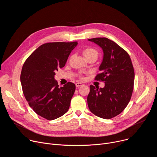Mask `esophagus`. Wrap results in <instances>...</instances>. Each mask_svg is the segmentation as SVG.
Wrapping results in <instances>:
<instances>
[{
  "instance_id": "34e87169",
  "label": "esophagus",
  "mask_w": 157,
  "mask_h": 157,
  "mask_svg": "<svg viewBox=\"0 0 157 157\" xmlns=\"http://www.w3.org/2000/svg\"><path fill=\"white\" fill-rule=\"evenodd\" d=\"M75 85H76V87H80V86H82V85H83V84H82V83H81V82H76Z\"/></svg>"
}]
</instances>
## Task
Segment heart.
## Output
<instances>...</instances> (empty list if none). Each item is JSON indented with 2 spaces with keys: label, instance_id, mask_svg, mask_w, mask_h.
<instances>
[{
  "label": "heart",
  "instance_id": "heart-1",
  "mask_svg": "<svg viewBox=\"0 0 157 157\" xmlns=\"http://www.w3.org/2000/svg\"><path fill=\"white\" fill-rule=\"evenodd\" d=\"M82 55L87 60H94V61L98 58L99 53L98 51L92 47H87L82 50ZM79 77L81 79L83 78V76L81 74L79 75Z\"/></svg>",
  "mask_w": 157,
  "mask_h": 157
}]
</instances>
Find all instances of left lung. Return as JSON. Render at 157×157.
<instances>
[{
    "label": "left lung",
    "instance_id": "1",
    "mask_svg": "<svg viewBox=\"0 0 157 157\" xmlns=\"http://www.w3.org/2000/svg\"><path fill=\"white\" fill-rule=\"evenodd\" d=\"M88 40L103 50L101 73L94 79L105 83L103 88L90 86L88 107L96 116L109 119L121 114L131 99L135 78L133 64L128 53L114 41L104 37Z\"/></svg>",
    "mask_w": 157,
    "mask_h": 157
}]
</instances>
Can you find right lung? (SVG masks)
I'll return each instance as SVG.
<instances>
[{"instance_id":"obj_1","label":"right lung","mask_w":157,"mask_h":157,"mask_svg":"<svg viewBox=\"0 0 157 157\" xmlns=\"http://www.w3.org/2000/svg\"><path fill=\"white\" fill-rule=\"evenodd\" d=\"M78 42H50L36 49L25 60L20 75L22 90L30 107L40 116L56 119L68 110L76 86L59 87L54 76L64 66Z\"/></svg>"}]
</instances>
